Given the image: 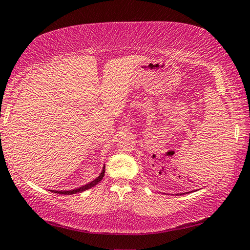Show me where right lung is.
Returning <instances> with one entry per match:
<instances>
[{
    "label": "right lung",
    "instance_id": "obj_1",
    "mask_svg": "<svg viewBox=\"0 0 250 250\" xmlns=\"http://www.w3.org/2000/svg\"><path fill=\"white\" fill-rule=\"evenodd\" d=\"M104 175H105V166L103 167V170H102L101 174H99L97 178H95L93 181H90V183H88L87 185L82 186V187L73 189V190H60V191H59V190H50V191H52L54 193H59V194H74V193H78V192H83V191H85V190L93 188L94 186H96L98 183H101Z\"/></svg>",
    "mask_w": 250,
    "mask_h": 250
}]
</instances>
